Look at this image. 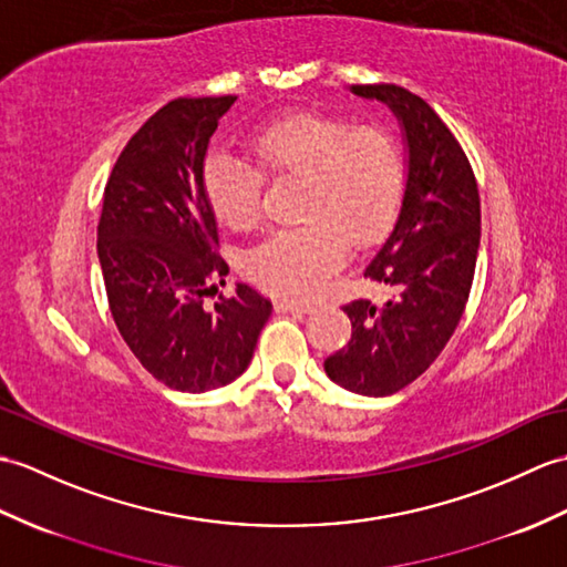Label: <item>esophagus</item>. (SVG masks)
Listing matches in <instances>:
<instances>
[{"label":"esophagus","mask_w":567,"mask_h":567,"mask_svg":"<svg viewBox=\"0 0 567 567\" xmlns=\"http://www.w3.org/2000/svg\"><path fill=\"white\" fill-rule=\"evenodd\" d=\"M275 309L278 311H311L309 301H299V299H275Z\"/></svg>","instance_id":"1"}]
</instances>
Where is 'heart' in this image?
Here are the masks:
<instances>
[{
	"label": "heart",
	"instance_id": "obj_1",
	"mask_svg": "<svg viewBox=\"0 0 567 567\" xmlns=\"http://www.w3.org/2000/svg\"><path fill=\"white\" fill-rule=\"evenodd\" d=\"M248 150L256 166L215 152L203 183L217 219L244 231L260 219L262 176L301 181L297 215L305 224L266 236L246 256V272L270 292H316L343 260L346 239L352 246L374 244L399 215L405 164L386 127L297 113L258 130Z\"/></svg>",
	"mask_w": 567,
	"mask_h": 567
}]
</instances>
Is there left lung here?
<instances>
[{
	"mask_svg": "<svg viewBox=\"0 0 567 567\" xmlns=\"http://www.w3.org/2000/svg\"><path fill=\"white\" fill-rule=\"evenodd\" d=\"M352 94L386 103L401 121L408 178L393 231L364 278L391 287L386 305L354 299L346 348L323 370L352 393L391 396L450 343L466 309L481 244L478 183L462 144L430 105L396 84H354Z\"/></svg>",
	"mask_w": 567,
	"mask_h": 567,
	"instance_id": "8db88e82",
	"label": "left lung"
}]
</instances>
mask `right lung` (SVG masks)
<instances>
[{"label":"right lung","instance_id":"right-lung-1","mask_svg":"<svg viewBox=\"0 0 567 567\" xmlns=\"http://www.w3.org/2000/svg\"><path fill=\"white\" fill-rule=\"evenodd\" d=\"M234 101H168L130 137L103 190L96 248L113 321L144 370L186 393L241 377L272 311L248 285L215 309L203 299L229 272L203 168Z\"/></svg>","mask_w":567,"mask_h":567}]
</instances>
